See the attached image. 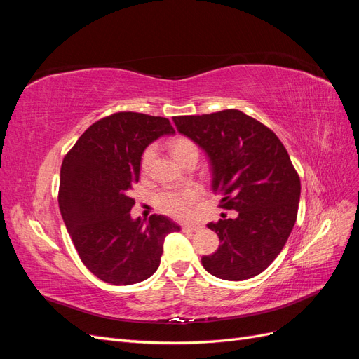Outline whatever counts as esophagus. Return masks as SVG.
<instances>
[{
	"label": "esophagus",
	"mask_w": 359,
	"mask_h": 359,
	"mask_svg": "<svg viewBox=\"0 0 359 359\" xmlns=\"http://www.w3.org/2000/svg\"><path fill=\"white\" fill-rule=\"evenodd\" d=\"M199 229H202V226H199V224H184V226H181L182 232H198Z\"/></svg>",
	"instance_id": "34e87169"
}]
</instances>
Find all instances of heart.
Instances as JSON below:
<instances>
[{"label":"heart","mask_w":359,"mask_h":359,"mask_svg":"<svg viewBox=\"0 0 359 359\" xmlns=\"http://www.w3.org/2000/svg\"><path fill=\"white\" fill-rule=\"evenodd\" d=\"M169 148L175 157L182 165L189 161H196L199 157V147L193 139L187 136H177L170 140ZM153 147H148L142 157H140V168L142 170L148 169L149 160L153 157ZM203 198V189L198 184H190L182 189L163 190L157 193L154 203L157 210L163 214L170 215L177 220H186L193 214L194 206H196Z\"/></svg>","instance_id":"1"}]
</instances>
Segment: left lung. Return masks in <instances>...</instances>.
<instances>
[{
  "label": "left lung",
  "instance_id": "1",
  "mask_svg": "<svg viewBox=\"0 0 359 359\" xmlns=\"http://www.w3.org/2000/svg\"><path fill=\"white\" fill-rule=\"evenodd\" d=\"M178 132L208 154L212 191L236 219L206 226L217 232V252L202 257L210 274L231 281L252 278L283 250L298 215L301 181L277 135L238 109L173 116Z\"/></svg>",
  "mask_w": 359,
  "mask_h": 359
}]
</instances>
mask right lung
I'll return each instance as SVG.
<instances>
[{
  "label": "right lung",
  "mask_w": 359,
  "mask_h": 359,
  "mask_svg": "<svg viewBox=\"0 0 359 359\" xmlns=\"http://www.w3.org/2000/svg\"><path fill=\"white\" fill-rule=\"evenodd\" d=\"M173 133L168 118L115 112L86 128L62 160V220L83 265L106 283L127 286L153 276L166 235L180 231L165 215L148 223L130 217L144 149Z\"/></svg>",
  "instance_id": "add662e5"
}]
</instances>
